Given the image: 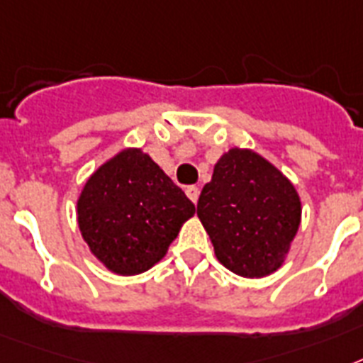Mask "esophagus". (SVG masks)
Returning <instances> with one entry per match:
<instances>
[{
	"label": "esophagus",
	"mask_w": 363,
	"mask_h": 363,
	"mask_svg": "<svg viewBox=\"0 0 363 363\" xmlns=\"http://www.w3.org/2000/svg\"><path fill=\"white\" fill-rule=\"evenodd\" d=\"M185 194H187L189 199H191V202L196 203V200H199V196H200V189L196 187V185H189V187L185 189Z\"/></svg>",
	"instance_id": "1"
}]
</instances>
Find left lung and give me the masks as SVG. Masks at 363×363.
<instances>
[{
	"label": "left lung",
	"instance_id": "left-lung-1",
	"mask_svg": "<svg viewBox=\"0 0 363 363\" xmlns=\"http://www.w3.org/2000/svg\"><path fill=\"white\" fill-rule=\"evenodd\" d=\"M196 213L224 267L262 278L282 267L301 226V199L265 157L232 148L203 185Z\"/></svg>",
	"mask_w": 363,
	"mask_h": 363
}]
</instances>
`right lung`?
Instances as JSON below:
<instances>
[{
    "mask_svg": "<svg viewBox=\"0 0 363 363\" xmlns=\"http://www.w3.org/2000/svg\"><path fill=\"white\" fill-rule=\"evenodd\" d=\"M194 203L140 148L98 167L77 199L81 235L111 272L131 277L163 259Z\"/></svg>",
    "mask_w": 363,
    "mask_h": 363,
    "instance_id": "obj_1",
    "label": "right lung"
}]
</instances>
